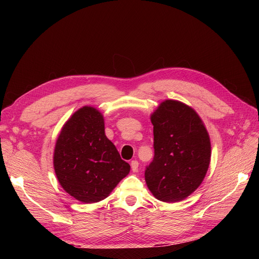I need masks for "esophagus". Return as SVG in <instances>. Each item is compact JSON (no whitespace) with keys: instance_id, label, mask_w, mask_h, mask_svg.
Segmentation results:
<instances>
[{"instance_id":"esophagus-1","label":"esophagus","mask_w":259,"mask_h":259,"mask_svg":"<svg viewBox=\"0 0 259 259\" xmlns=\"http://www.w3.org/2000/svg\"><path fill=\"white\" fill-rule=\"evenodd\" d=\"M131 169L133 172H138L139 170V161L137 159H133L131 161Z\"/></svg>"}]
</instances>
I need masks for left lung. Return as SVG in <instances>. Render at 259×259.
<instances>
[{
	"label": "left lung",
	"instance_id": "1",
	"mask_svg": "<svg viewBox=\"0 0 259 259\" xmlns=\"http://www.w3.org/2000/svg\"><path fill=\"white\" fill-rule=\"evenodd\" d=\"M154 157L146 167L149 190L159 200L180 201L193 193L210 165L211 144L200 117L179 102H162L151 115Z\"/></svg>",
	"mask_w": 259,
	"mask_h": 259
}]
</instances>
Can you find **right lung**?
Masks as SVG:
<instances>
[{
    "mask_svg": "<svg viewBox=\"0 0 259 259\" xmlns=\"http://www.w3.org/2000/svg\"><path fill=\"white\" fill-rule=\"evenodd\" d=\"M53 166L65 191L86 203L106 198L130 171V165L105 135L103 115L87 106L64 125Z\"/></svg>",
    "mask_w": 259,
    "mask_h": 259,
    "instance_id": "obj_1",
    "label": "right lung"
}]
</instances>
